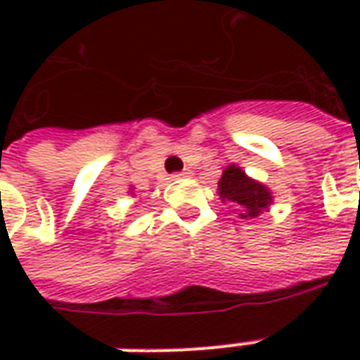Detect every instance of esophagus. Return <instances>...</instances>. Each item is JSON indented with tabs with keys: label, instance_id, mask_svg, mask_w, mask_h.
Instances as JSON below:
<instances>
[{
	"label": "esophagus",
	"instance_id": "esophagus-1",
	"mask_svg": "<svg viewBox=\"0 0 360 360\" xmlns=\"http://www.w3.org/2000/svg\"><path fill=\"white\" fill-rule=\"evenodd\" d=\"M186 176H190V172H188V170H184V172H176V174H172L174 180H180V178H186Z\"/></svg>",
	"mask_w": 360,
	"mask_h": 360
}]
</instances>
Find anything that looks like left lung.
Masks as SVG:
<instances>
[{
    "instance_id": "obj_1",
    "label": "left lung",
    "mask_w": 360,
    "mask_h": 360,
    "mask_svg": "<svg viewBox=\"0 0 360 360\" xmlns=\"http://www.w3.org/2000/svg\"><path fill=\"white\" fill-rule=\"evenodd\" d=\"M218 196L222 202L240 206V218H258L264 210H269L274 198L269 186L250 178L236 164H230L222 170L218 180Z\"/></svg>"
}]
</instances>
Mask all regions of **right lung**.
Masks as SVG:
<instances>
[{
  "label": "right lung",
  "instance_id": "obj_1",
  "mask_svg": "<svg viewBox=\"0 0 360 360\" xmlns=\"http://www.w3.org/2000/svg\"><path fill=\"white\" fill-rule=\"evenodd\" d=\"M130 194H134V188H131V186H130Z\"/></svg>",
  "mask_w": 360,
  "mask_h": 360
}]
</instances>
